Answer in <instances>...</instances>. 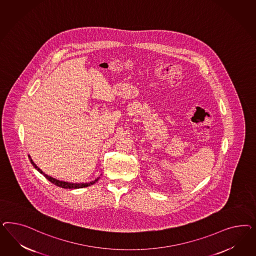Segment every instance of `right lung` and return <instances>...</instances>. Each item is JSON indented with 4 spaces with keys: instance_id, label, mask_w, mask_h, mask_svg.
<instances>
[{
    "instance_id": "add662e5",
    "label": "right lung",
    "mask_w": 256,
    "mask_h": 256,
    "mask_svg": "<svg viewBox=\"0 0 256 256\" xmlns=\"http://www.w3.org/2000/svg\"><path fill=\"white\" fill-rule=\"evenodd\" d=\"M29 158H30V156H29ZM31 163L32 164V166L36 169V170H38L40 174H42L45 178H46L48 181H50L52 184H54L57 186H60V188H86V186H91V185H93L94 184L98 179H96V180H94L92 182H89V183H68V182H64V181H60V180H57V179L54 178H52V176H48V174H44L42 170L39 169L38 167L34 163V162L31 160Z\"/></svg>"
}]
</instances>
